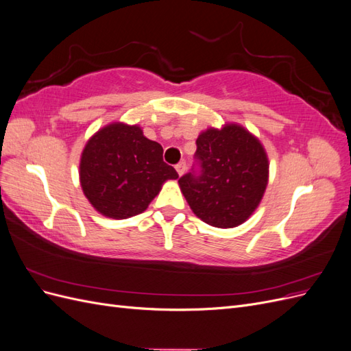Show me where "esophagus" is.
<instances>
[{
	"label": "esophagus",
	"mask_w": 351,
	"mask_h": 351,
	"mask_svg": "<svg viewBox=\"0 0 351 351\" xmlns=\"http://www.w3.org/2000/svg\"><path fill=\"white\" fill-rule=\"evenodd\" d=\"M176 169H177L178 176H183L184 171H186V162H178V164L176 165Z\"/></svg>",
	"instance_id": "1"
}]
</instances>
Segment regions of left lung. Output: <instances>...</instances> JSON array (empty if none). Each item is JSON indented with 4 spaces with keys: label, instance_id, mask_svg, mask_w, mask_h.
Returning a JSON list of instances; mask_svg holds the SVG:
<instances>
[{
    "label": "left lung",
    "instance_id": "1",
    "mask_svg": "<svg viewBox=\"0 0 351 351\" xmlns=\"http://www.w3.org/2000/svg\"><path fill=\"white\" fill-rule=\"evenodd\" d=\"M199 176L178 180L193 214L218 228L247 221L263 197L269 178L267 151L256 136L237 123L209 127L197 136Z\"/></svg>",
    "mask_w": 351,
    "mask_h": 351
}]
</instances>
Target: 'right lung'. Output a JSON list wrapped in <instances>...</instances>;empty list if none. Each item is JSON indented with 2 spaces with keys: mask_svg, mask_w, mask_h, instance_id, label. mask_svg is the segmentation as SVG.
I'll list each match as a JSON object with an SVG mask.
<instances>
[{
  "mask_svg": "<svg viewBox=\"0 0 351 351\" xmlns=\"http://www.w3.org/2000/svg\"><path fill=\"white\" fill-rule=\"evenodd\" d=\"M162 146L141 125L121 121L99 129L84 145L79 178L83 195L101 215L125 219L142 214L168 180L178 174L162 161Z\"/></svg>",
  "mask_w": 351,
  "mask_h": 351,
  "instance_id": "1",
  "label": "right lung"
}]
</instances>
